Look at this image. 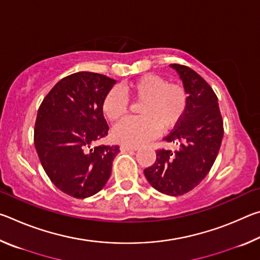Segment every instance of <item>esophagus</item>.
<instances>
[{"mask_svg":"<svg viewBox=\"0 0 260 260\" xmlns=\"http://www.w3.org/2000/svg\"><path fill=\"white\" fill-rule=\"evenodd\" d=\"M136 149H138V147L128 146V144H121V146H120L121 151H135Z\"/></svg>","mask_w":260,"mask_h":260,"instance_id":"34e87169","label":"esophagus"}]
</instances>
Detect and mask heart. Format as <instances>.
<instances>
[{"instance_id": "obj_1", "label": "heart", "mask_w": 260, "mask_h": 260, "mask_svg": "<svg viewBox=\"0 0 260 260\" xmlns=\"http://www.w3.org/2000/svg\"><path fill=\"white\" fill-rule=\"evenodd\" d=\"M131 100L141 103L139 118L126 119L112 132L114 140L131 146H139L162 132L173 129L186 113L188 93L181 83L169 82L158 74H144L125 87ZM119 88H111L102 104L104 116L116 122L129 111V100Z\"/></svg>"}]
</instances>
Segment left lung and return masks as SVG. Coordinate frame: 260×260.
<instances>
[{"label":"left lung","mask_w":260,"mask_h":260,"mask_svg":"<svg viewBox=\"0 0 260 260\" xmlns=\"http://www.w3.org/2000/svg\"><path fill=\"white\" fill-rule=\"evenodd\" d=\"M171 67L177 70L188 93L186 113L164 139L179 144V149H158L156 161L144 170V175L156 190L180 196L210 172L221 146L223 122L218 98L209 83L186 65Z\"/></svg>","instance_id":"1"}]
</instances>
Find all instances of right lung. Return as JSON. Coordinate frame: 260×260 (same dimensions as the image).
Instances as JSON below:
<instances>
[{
	"mask_svg": "<svg viewBox=\"0 0 260 260\" xmlns=\"http://www.w3.org/2000/svg\"><path fill=\"white\" fill-rule=\"evenodd\" d=\"M114 83L100 73L70 74L52 87L38 110V156L51 182L69 196H93L111 175L119 146L95 143L108 135L102 104Z\"/></svg>",
	"mask_w": 260,
	"mask_h": 260,
	"instance_id": "obj_1",
	"label": "right lung"
}]
</instances>
